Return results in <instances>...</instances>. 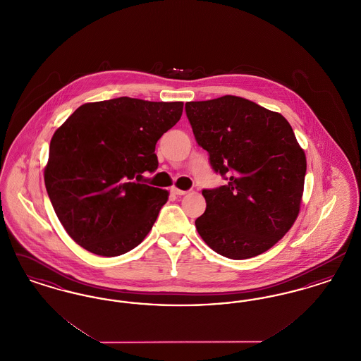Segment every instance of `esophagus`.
<instances>
[{
  "label": "esophagus",
  "instance_id": "esophagus-1",
  "mask_svg": "<svg viewBox=\"0 0 361 361\" xmlns=\"http://www.w3.org/2000/svg\"><path fill=\"white\" fill-rule=\"evenodd\" d=\"M173 195H177V196H183V195H185L187 193V190H183V189L176 188V187H173L172 188Z\"/></svg>",
  "mask_w": 361,
  "mask_h": 361
}]
</instances>
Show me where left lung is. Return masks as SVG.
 <instances>
[{"label":"left lung","instance_id":"obj_1","mask_svg":"<svg viewBox=\"0 0 361 361\" xmlns=\"http://www.w3.org/2000/svg\"><path fill=\"white\" fill-rule=\"evenodd\" d=\"M185 112L212 171L227 181L202 190L197 233L224 257L267 252L291 228L305 185L306 155L290 123L237 96L190 102Z\"/></svg>","mask_w":361,"mask_h":361}]
</instances>
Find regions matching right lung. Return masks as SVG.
<instances>
[{"label":"right lung","instance_id":"right-lung-1","mask_svg":"<svg viewBox=\"0 0 361 361\" xmlns=\"http://www.w3.org/2000/svg\"><path fill=\"white\" fill-rule=\"evenodd\" d=\"M181 102L119 97L77 108L50 143L44 184L70 237L87 252L121 256L145 240L168 192L145 184L155 145L180 121Z\"/></svg>","mask_w":361,"mask_h":361}]
</instances>
